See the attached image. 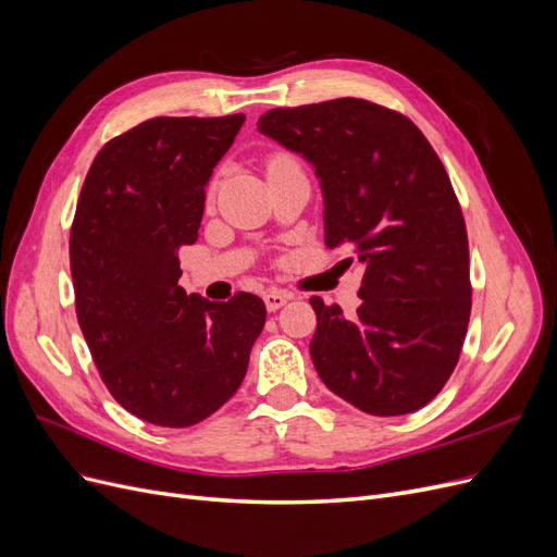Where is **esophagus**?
<instances>
[{
  "label": "esophagus",
  "instance_id": "1",
  "mask_svg": "<svg viewBox=\"0 0 557 557\" xmlns=\"http://www.w3.org/2000/svg\"><path fill=\"white\" fill-rule=\"evenodd\" d=\"M262 299H264L267 311H278L281 307H285V301H288L290 297L285 293H278V290H269L262 295Z\"/></svg>",
  "mask_w": 557,
  "mask_h": 557
}]
</instances>
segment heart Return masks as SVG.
I'll return each instance as SVG.
<instances>
[{"instance_id":"b5f03b06","label":"heart","mask_w":557,"mask_h":557,"mask_svg":"<svg viewBox=\"0 0 557 557\" xmlns=\"http://www.w3.org/2000/svg\"><path fill=\"white\" fill-rule=\"evenodd\" d=\"M278 160H281V158H278Z\"/></svg>"}]
</instances>
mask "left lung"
<instances>
[{"instance_id":"8db88e82","label":"left lung","mask_w":557,"mask_h":557,"mask_svg":"<svg viewBox=\"0 0 557 557\" xmlns=\"http://www.w3.org/2000/svg\"><path fill=\"white\" fill-rule=\"evenodd\" d=\"M258 132L313 166L325 244H352L364 267L356 315L311 297L318 376L372 416L425 407L471 311L465 218L442 160L407 115L352 97L272 109Z\"/></svg>"}]
</instances>
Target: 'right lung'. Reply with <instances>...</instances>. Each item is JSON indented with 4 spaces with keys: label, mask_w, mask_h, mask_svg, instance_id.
Instances as JSON below:
<instances>
[{
    "label": "right lung",
    "mask_w": 557,
    "mask_h": 557,
    "mask_svg": "<svg viewBox=\"0 0 557 557\" xmlns=\"http://www.w3.org/2000/svg\"><path fill=\"white\" fill-rule=\"evenodd\" d=\"M246 121L150 117L99 150L70 239L78 325L123 409L190 428L237 393L264 327L262 299L185 295L178 248L197 242L205 188Z\"/></svg>",
    "instance_id": "right-lung-1"
}]
</instances>
